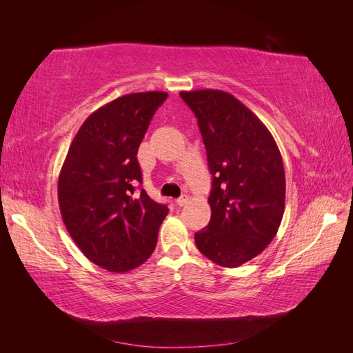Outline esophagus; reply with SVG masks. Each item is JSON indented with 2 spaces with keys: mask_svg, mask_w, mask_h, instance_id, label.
I'll list each match as a JSON object with an SVG mask.
<instances>
[{
  "mask_svg": "<svg viewBox=\"0 0 353 353\" xmlns=\"http://www.w3.org/2000/svg\"><path fill=\"white\" fill-rule=\"evenodd\" d=\"M188 201H190V197L185 194V196L179 197V199L176 200V203H177L179 206H185V205H188Z\"/></svg>",
  "mask_w": 353,
  "mask_h": 353,
  "instance_id": "34e87169",
  "label": "esophagus"
}]
</instances>
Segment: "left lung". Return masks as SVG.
I'll list each match as a JSON object with an SVG mask.
<instances>
[{
  "mask_svg": "<svg viewBox=\"0 0 353 353\" xmlns=\"http://www.w3.org/2000/svg\"><path fill=\"white\" fill-rule=\"evenodd\" d=\"M181 97L197 117L212 174L211 221L194 239L208 259L235 268L264 252L281 226L282 156L264 123L232 94L199 89Z\"/></svg>",
  "mask_w": 353,
  "mask_h": 353,
  "instance_id": "8db88e82",
  "label": "left lung"
}]
</instances>
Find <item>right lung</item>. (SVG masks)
<instances>
[{
  "instance_id": "1",
  "label": "right lung",
  "mask_w": 353,
  "mask_h": 353,
  "mask_svg": "<svg viewBox=\"0 0 353 353\" xmlns=\"http://www.w3.org/2000/svg\"><path fill=\"white\" fill-rule=\"evenodd\" d=\"M162 91L118 97L89 115L74 137L57 182L66 230L85 256L104 270L124 273L150 258L168 208L148 197L138 148Z\"/></svg>"
}]
</instances>
